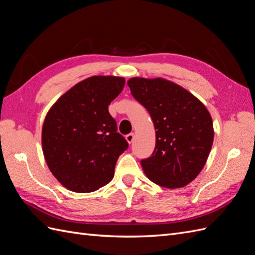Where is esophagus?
Here are the masks:
<instances>
[{
  "label": "esophagus",
  "instance_id": "34e87169",
  "mask_svg": "<svg viewBox=\"0 0 255 255\" xmlns=\"http://www.w3.org/2000/svg\"><path fill=\"white\" fill-rule=\"evenodd\" d=\"M133 139H134V135H133V133H128V134L126 135V140H127V142H128V143H132Z\"/></svg>",
  "mask_w": 255,
  "mask_h": 255
}]
</instances>
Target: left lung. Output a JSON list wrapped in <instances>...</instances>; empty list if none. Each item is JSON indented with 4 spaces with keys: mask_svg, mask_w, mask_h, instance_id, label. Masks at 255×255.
<instances>
[{
    "mask_svg": "<svg viewBox=\"0 0 255 255\" xmlns=\"http://www.w3.org/2000/svg\"><path fill=\"white\" fill-rule=\"evenodd\" d=\"M127 84L148 111L156 130L154 152L141 160L146 177L166 188L191 183L204 168L213 143L207 108L190 91L164 78L133 77Z\"/></svg>",
    "mask_w": 255,
    "mask_h": 255,
    "instance_id": "left-lung-1",
    "label": "left lung"
}]
</instances>
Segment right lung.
I'll return each mask as SVG.
<instances>
[{
	"label": "right lung",
	"instance_id": "obj_1",
	"mask_svg": "<svg viewBox=\"0 0 255 255\" xmlns=\"http://www.w3.org/2000/svg\"><path fill=\"white\" fill-rule=\"evenodd\" d=\"M125 86V78L91 76L62 95L45 117L42 146L55 178L68 190L90 193L114 177L128 142L117 132L109 104Z\"/></svg>",
	"mask_w": 255,
	"mask_h": 255
}]
</instances>
